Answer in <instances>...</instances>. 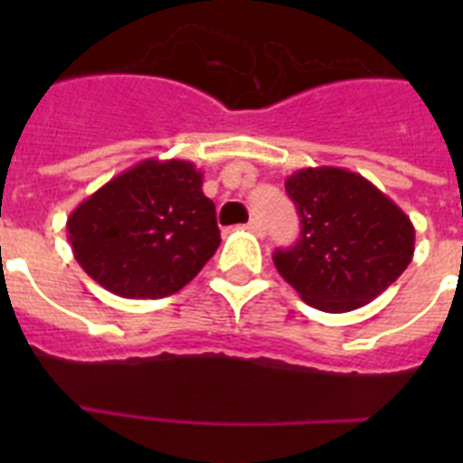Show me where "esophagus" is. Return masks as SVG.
I'll list each match as a JSON object with an SVG mask.
<instances>
[{
  "label": "esophagus",
  "mask_w": 463,
  "mask_h": 463,
  "mask_svg": "<svg viewBox=\"0 0 463 463\" xmlns=\"http://www.w3.org/2000/svg\"><path fill=\"white\" fill-rule=\"evenodd\" d=\"M248 229H250L252 234H257V236H264V232H267V229H264V222H261L260 218H250V222H248Z\"/></svg>",
  "instance_id": "esophagus-1"
}]
</instances>
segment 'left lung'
I'll list each match as a JSON object with an SVG mask.
<instances>
[{"instance_id": "8db88e82", "label": "left lung", "mask_w": 463, "mask_h": 463, "mask_svg": "<svg viewBox=\"0 0 463 463\" xmlns=\"http://www.w3.org/2000/svg\"><path fill=\"white\" fill-rule=\"evenodd\" d=\"M301 218V239L276 250L273 264L306 304L347 313L371 304L406 271L415 227L364 175L310 166L285 181Z\"/></svg>"}]
</instances>
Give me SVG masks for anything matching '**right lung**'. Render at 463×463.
Wrapping results in <instances>:
<instances>
[{"instance_id":"add662e5","label":"right lung","mask_w":463,"mask_h":463,"mask_svg":"<svg viewBox=\"0 0 463 463\" xmlns=\"http://www.w3.org/2000/svg\"><path fill=\"white\" fill-rule=\"evenodd\" d=\"M187 159H143L73 208L67 239L94 282L122 298L183 289L215 255V203Z\"/></svg>"}]
</instances>
